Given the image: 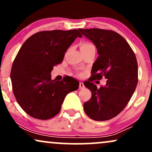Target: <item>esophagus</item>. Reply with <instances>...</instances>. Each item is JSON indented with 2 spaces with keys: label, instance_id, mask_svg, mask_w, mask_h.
I'll use <instances>...</instances> for the list:
<instances>
[{
  "label": "esophagus",
  "instance_id": "1",
  "mask_svg": "<svg viewBox=\"0 0 152 152\" xmlns=\"http://www.w3.org/2000/svg\"><path fill=\"white\" fill-rule=\"evenodd\" d=\"M85 88V86H84V84H83V82L80 81L79 82V88L80 89H83V88Z\"/></svg>",
  "mask_w": 152,
  "mask_h": 152
}]
</instances>
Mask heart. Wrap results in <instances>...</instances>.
I'll return each mask as SVG.
<instances>
[{
  "label": "heart",
  "mask_w": 152,
  "mask_h": 152,
  "mask_svg": "<svg viewBox=\"0 0 152 152\" xmlns=\"http://www.w3.org/2000/svg\"><path fill=\"white\" fill-rule=\"evenodd\" d=\"M91 48H95V47H94V46L91 43L88 42V41H84V42H83L81 44V50H86Z\"/></svg>",
  "instance_id": "obj_1"
}]
</instances>
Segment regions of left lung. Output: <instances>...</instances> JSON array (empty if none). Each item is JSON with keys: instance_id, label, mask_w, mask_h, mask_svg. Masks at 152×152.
<instances>
[{"instance_id": "8db88e82", "label": "left lung", "mask_w": 152, "mask_h": 152, "mask_svg": "<svg viewBox=\"0 0 152 152\" xmlns=\"http://www.w3.org/2000/svg\"><path fill=\"white\" fill-rule=\"evenodd\" d=\"M96 45L99 57L94 63L91 76L85 83L91 98L83 104L87 116L95 121L116 116L126 107L138 83V64L134 52L120 34L101 28L78 29ZM103 77L107 84L98 89L92 82Z\"/></svg>"}]
</instances>
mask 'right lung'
Returning <instances> with one entry per match:
<instances>
[{"label":"right lung","mask_w":152,"mask_h":152,"mask_svg":"<svg viewBox=\"0 0 152 152\" xmlns=\"http://www.w3.org/2000/svg\"><path fill=\"white\" fill-rule=\"evenodd\" d=\"M77 29L43 31L24 42L10 71L13 94L26 114L46 120L58 114L68 94L78 89L79 82L71 77L52 80L53 66L63 61L66 51L76 38Z\"/></svg>","instance_id":"obj_1"}]
</instances>
